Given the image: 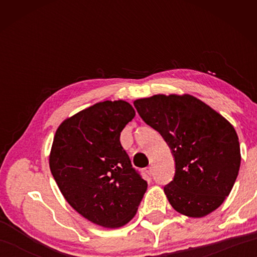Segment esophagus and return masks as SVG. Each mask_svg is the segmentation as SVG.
Wrapping results in <instances>:
<instances>
[{
    "label": "esophagus",
    "instance_id": "1",
    "mask_svg": "<svg viewBox=\"0 0 257 257\" xmlns=\"http://www.w3.org/2000/svg\"><path fill=\"white\" fill-rule=\"evenodd\" d=\"M146 172H147V175H150V176H152L153 175V167H149V168H146Z\"/></svg>",
    "mask_w": 257,
    "mask_h": 257
}]
</instances>
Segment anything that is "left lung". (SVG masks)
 <instances>
[{"label":"left lung","instance_id":"8db88e82","mask_svg":"<svg viewBox=\"0 0 257 257\" xmlns=\"http://www.w3.org/2000/svg\"><path fill=\"white\" fill-rule=\"evenodd\" d=\"M134 105L175 158V177L164 186L171 206L189 217L215 211L229 196L240 168V146L232 124L188 94H159L136 99Z\"/></svg>","mask_w":257,"mask_h":257}]
</instances>
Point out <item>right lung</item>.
Instances as JSON below:
<instances>
[{
	"label": "right lung",
	"mask_w": 257,
	"mask_h": 257,
	"mask_svg": "<svg viewBox=\"0 0 257 257\" xmlns=\"http://www.w3.org/2000/svg\"><path fill=\"white\" fill-rule=\"evenodd\" d=\"M128 102L104 101L63 121L56 129L50 169L75 210L104 228H120L136 214L147 182L120 143L134 119Z\"/></svg>",
	"instance_id": "obj_1"
}]
</instances>
